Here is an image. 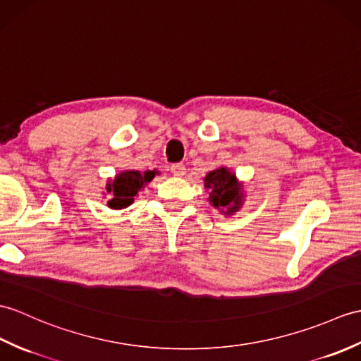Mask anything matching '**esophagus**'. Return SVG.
Instances as JSON below:
<instances>
[{
  "label": "esophagus",
  "instance_id": "34e87169",
  "mask_svg": "<svg viewBox=\"0 0 361 361\" xmlns=\"http://www.w3.org/2000/svg\"><path fill=\"white\" fill-rule=\"evenodd\" d=\"M171 172L175 175V177H184V173H186V167L183 164L177 163V164H172L171 166Z\"/></svg>",
  "mask_w": 361,
  "mask_h": 361
}]
</instances>
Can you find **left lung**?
Returning <instances> with one entry per match:
<instances>
[{
  "mask_svg": "<svg viewBox=\"0 0 361 361\" xmlns=\"http://www.w3.org/2000/svg\"><path fill=\"white\" fill-rule=\"evenodd\" d=\"M203 181L204 189L209 192V203L223 215L231 216L245 204V183L240 181L229 167H216L206 175Z\"/></svg>",
  "mask_w": 361,
  "mask_h": 361,
  "instance_id": "1",
  "label": "left lung"
}]
</instances>
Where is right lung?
<instances>
[{
    "mask_svg": "<svg viewBox=\"0 0 361 361\" xmlns=\"http://www.w3.org/2000/svg\"><path fill=\"white\" fill-rule=\"evenodd\" d=\"M157 171H123L116 173L114 178H109L106 183L104 195H111L107 200V206L114 211H121V209L129 207L133 203L140 192L146 188V184L154 180Z\"/></svg>",
    "mask_w": 361,
    "mask_h": 361,
    "instance_id": "1",
    "label": "right lung"
}]
</instances>
